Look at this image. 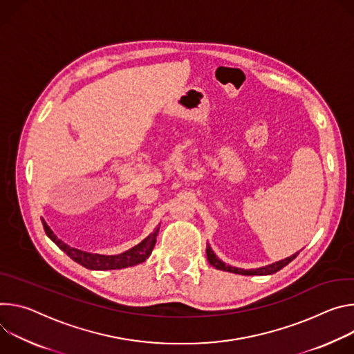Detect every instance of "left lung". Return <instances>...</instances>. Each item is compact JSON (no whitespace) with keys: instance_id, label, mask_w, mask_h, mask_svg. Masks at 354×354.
<instances>
[{"instance_id":"1","label":"left lung","mask_w":354,"mask_h":354,"mask_svg":"<svg viewBox=\"0 0 354 354\" xmlns=\"http://www.w3.org/2000/svg\"><path fill=\"white\" fill-rule=\"evenodd\" d=\"M298 256V253L281 260V261H277V263H272L270 266H266V267H260V268H253V270H243V268H236V267H230L227 264H225L223 261H221L215 253L212 252V249L209 248V245L207 246V259L209 261V264L218 270H223V271H229V272H234V274H242V276H267V274H274L277 272L279 270H281L283 267H286L290 261H292L295 257Z\"/></svg>"}]
</instances>
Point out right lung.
Returning <instances> with one entry per match:
<instances>
[{
    "instance_id": "1",
    "label": "right lung",
    "mask_w": 354,
    "mask_h": 354,
    "mask_svg": "<svg viewBox=\"0 0 354 354\" xmlns=\"http://www.w3.org/2000/svg\"><path fill=\"white\" fill-rule=\"evenodd\" d=\"M44 229L46 232L48 236L75 263L82 264L86 268L90 270H118V268H125V267H132L139 263H143L151 253L154 245H156V236L157 232H159V227H156L153 233H150L146 239H143L139 245L135 248L121 253L116 256H104V254H93L87 253L83 250H78L74 248H70L60 239H57L56 234L52 232V229L48 226V223L42 219Z\"/></svg>"
}]
</instances>
